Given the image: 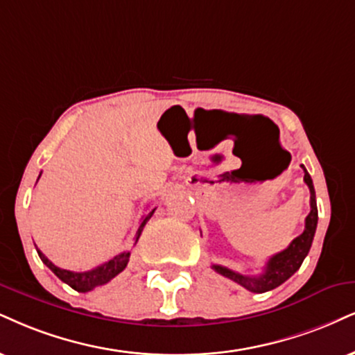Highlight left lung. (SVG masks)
Instances as JSON below:
<instances>
[{
	"instance_id": "1",
	"label": "left lung",
	"mask_w": 355,
	"mask_h": 355,
	"mask_svg": "<svg viewBox=\"0 0 355 355\" xmlns=\"http://www.w3.org/2000/svg\"><path fill=\"white\" fill-rule=\"evenodd\" d=\"M304 169V182L309 187V194H311V212L308 214L304 220V230L303 234L298 235L293 242L284 248L283 252L277 253L266 261L263 273L258 275V277H245V275H240L237 271L225 268L222 265H212V268L220 273L222 277L232 279V282L242 284L243 288H247L248 291L253 293H265L270 290H275V288L279 286V284L286 282L291 275H295L296 271L300 270L301 263L308 255L309 248H311L314 232H316L318 227V207H316V192H314L313 179L309 176V173Z\"/></svg>"
}]
</instances>
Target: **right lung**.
I'll use <instances>...</instances> for the list:
<instances>
[{
	"instance_id": "add662e5",
	"label": "right lung",
	"mask_w": 355,
	"mask_h": 355,
	"mask_svg": "<svg viewBox=\"0 0 355 355\" xmlns=\"http://www.w3.org/2000/svg\"><path fill=\"white\" fill-rule=\"evenodd\" d=\"M39 178H41V174H39ZM155 211H156V207L151 209V211L141 218V224H139V227H138L137 237H135V243L138 242V239H139V235H141L144 225H146V222L150 220L153 214H155ZM37 253H39V257H41L42 263L46 265L47 268H51L52 271H54V275L57 278L62 279L64 283H67L69 286L73 288V290L78 291V293L92 291L94 288L102 286V284L108 283L110 279L115 278L118 273H121V271L126 268V265H128V260H130V252H121L120 255L113 257L112 260H108V261H105V263L98 265L97 268L89 270V271H82V273H77V271L62 270V268H59V266H55L49 260V258L44 255L41 250H37Z\"/></svg>"
}]
</instances>
